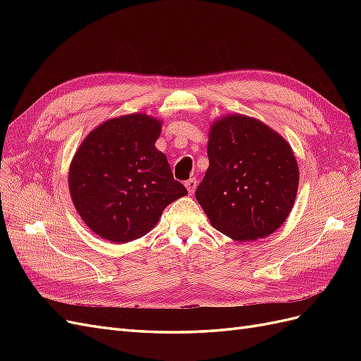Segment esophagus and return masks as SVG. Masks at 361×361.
I'll return each mask as SVG.
<instances>
[{
  "mask_svg": "<svg viewBox=\"0 0 361 361\" xmlns=\"http://www.w3.org/2000/svg\"><path fill=\"white\" fill-rule=\"evenodd\" d=\"M185 187H187L190 194H194L195 188H197V180H195L194 178H191V179H188L187 182H185Z\"/></svg>",
  "mask_w": 361,
  "mask_h": 361,
  "instance_id": "esophagus-1",
  "label": "esophagus"
}]
</instances>
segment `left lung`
Here are the masks:
<instances>
[{"label":"left lung","instance_id":"8db88e82","mask_svg":"<svg viewBox=\"0 0 361 361\" xmlns=\"http://www.w3.org/2000/svg\"><path fill=\"white\" fill-rule=\"evenodd\" d=\"M209 167L195 199L218 232L253 241L276 232L298 190V166L288 141L247 116H227L211 128Z\"/></svg>","mask_w":361,"mask_h":361}]
</instances>
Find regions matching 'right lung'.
Wrapping results in <instances>:
<instances>
[{"label": "right lung", "instance_id": "obj_1", "mask_svg": "<svg viewBox=\"0 0 361 361\" xmlns=\"http://www.w3.org/2000/svg\"><path fill=\"white\" fill-rule=\"evenodd\" d=\"M159 134L157 118L129 114L106 120L76 150L69 190L96 235L111 243L134 241L154 228L166 206L188 194L155 147Z\"/></svg>", "mask_w": 361, "mask_h": 361}]
</instances>
